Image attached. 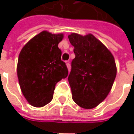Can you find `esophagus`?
Masks as SVG:
<instances>
[{
	"instance_id": "34e87169",
	"label": "esophagus",
	"mask_w": 134,
	"mask_h": 134,
	"mask_svg": "<svg viewBox=\"0 0 134 134\" xmlns=\"http://www.w3.org/2000/svg\"><path fill=\"white\" fill-rule=\"evenodd\" d=\"M66 65H67V68H68V69L70 71V70H71V65H70V62L69 60H68V61H66Z\"/></svg>"
}]
</instances>
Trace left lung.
Here are the masks:
<instances>
[{
  "label": "left lung",
  "mask_w": 134,
  "mask_h": 134,
  "mask_svg": "<svg viewBox=\"0 0 134 134\" xmlns=\"http://www.w3.org/2000/svg\"><path fill=\"white\" fill-rule=\"evenodd\" d=\"M75 58L68 80L73 100L84 109H92L106 98L116 76L115 59L110 51L92 34H71Z\"/></svg>",
  "instance_id": "left-lung-1"
}]
</instances>
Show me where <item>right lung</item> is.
Listing matches in <instances>:
<instances>
[{
	"label": "right lung",
	"mask_w": 134,
	"mask_h": 134,
	"mask_svg": "<svg viewBox=\"0 0 134 134\" xmlns=\"http://www.w3.org/2000/svg\"><path fill=\"white\" fill-rule=\"evenodd\" d=\"M63 34L42 31L24 46L18 57L17 74L24 96L34 107H41L53 99L55 86L68 76L58 44Z\"/></svg>",
	"instance_id": "1"
}]
</instances>
